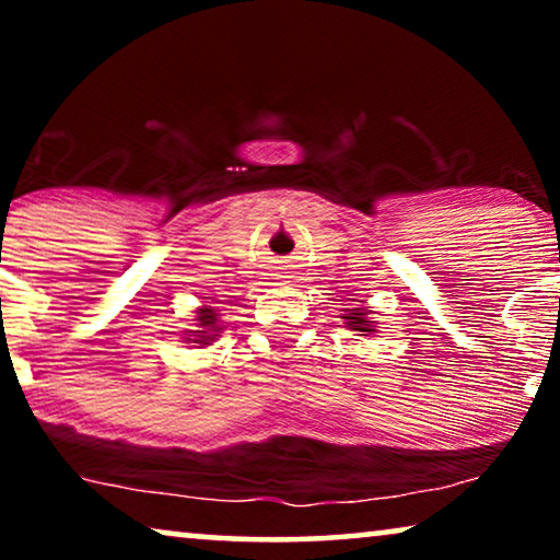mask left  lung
Wrapping results in <instances>:
<instances>
[{
	"label": "left lung",
	"mask_w": 560,
	"mask_h": 560,
	"mask_svg": "<svg viewBox=\"0 0 560 560\" xmlns=\"http://www.w3.org/2000/svg\"><path fill=\"white\" fill-rule=\"evenodd\" d=\"M341 318L347 320V326L354 328V331H364V334L374 331V328H372L374 320H366V313L362 308H354L351 313H343Z\"/></svg>",
	"instance_id": "1"
}]
</instances>
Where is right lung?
I'll return each mask as SVG.
<instances>
[{
	"mask_svg": "<svg viewBox=\"0 0 560 560\" xmlns=\"http://www.w3.org/2000/svg\"><path fill=\"white\" fill-rule=\"evenodd\" d=\"M196 320H198V328H201V331H188V336H190L188 341L190 343H209V341H213L221 334L217 311L201 308V311H198Z\"/></svg>",
	"mask_w": 560,
	"mask_h": 560,
	"instance_id": "1",
	"label": "right lung"
}]
</instances>
